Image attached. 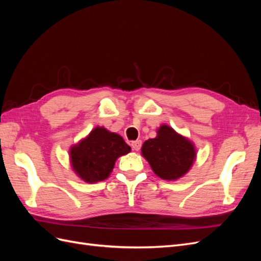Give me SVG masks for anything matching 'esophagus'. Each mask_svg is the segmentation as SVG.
<instances>
[{
	"mask_svg": "<svg viewBox=\"0 0 261 261\" xmlns=\"http://www.w3.org/2000/svg\"><path fill=\"white\" fill-rule=\"evenodd\" d=\"M130 146H132L133 150H135V151H138V150L141 147V141L140 140H134V141H132Z\"/></svg>",
	"mask_w": 261,
	"mask_h": 261,
	"instance_id": "esophagus-1",
	"label": "esophagus"
}]
</instances>
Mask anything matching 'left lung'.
I'll return each mask as SVG.
<instances>
[{"instance_id":"left-lung-1","label":"left lung","mask_w":261,"mask_h":261,"mask_svg":"<svg viewBox=\"0 0 261 261\" xmlns=\"http://www.w3.org/2000/svg\"><path fill=\"white\" fill-rule=\"evenodd\" d=\"M141 154L160 178L175 180L192 168L196 150L186 137L179 135L170 126L162 125L158 129L155 138L145 141Z\"/></svg>"}]
</instances>
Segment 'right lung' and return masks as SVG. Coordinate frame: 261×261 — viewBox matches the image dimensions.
Here are the masks:
<instances>
[{
  "mask_svg": "<svg viewBox=\"0 0 261 261\" xmlns=\"http://www.w3.org/2000/svg\"><path fill=\"white\" fill-rule=\"evenodd\" d=\"M129 151L130 147L120 135L96 127L80 144L70 148L69 158L78 176L87 183H96L108 178L117 158Z\"/></svg>",
  "mask_w": 261,
  "mask_h": 261,
  "instance_id": "add662e5",
  "label": "right lung"
}]
</instances>
